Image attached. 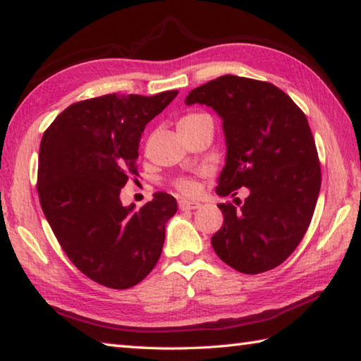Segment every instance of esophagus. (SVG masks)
Listing matches in <instances>:
<instances>
[{
	"label": "esophagus",
	"mask_w": 361,
	"mask_h": 361,
	"mask_svg": "<svg viewBox=\"0 0 361 361\" xmlns=\"http://www.w3.org/2000/svg\"><path fill=\"white\" fill-rule=\"evenodd\" d=\"M181 210H197L200 207V202H195V200H180L178 202Z\"/></svg>",
	"instance_id": "1"
}]
</instances>
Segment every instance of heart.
I'll return each instance as SVG.
<instances>
[{
    "label": "heart",
    "instance_id": "1",
    "mask_svg": "<svg viewBox=\"0 0 361 361\" xmlns=\"http://www.w3.org/2000/svg\"><path fill=\"white\" fill-rule=\"evenodd\" d=\"M200 116H204V114H188V116H185V118L180 119L178 127H183V126H186V124H191L192 121L199 119ZM176 186H178L180 191L185 192V194H192L195 191V183L191 178H181L178 183H176Z\"/></svg>",
    "mask_w": 361,
    "mask_h": 361
}]
</instances>
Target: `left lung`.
I'll list each match as a JSON object with an SVG mask.
<instances>
[{
	"label": "left lung",
	"mask_w": 361,
	"mask_h": 361,
	"mask_svg": "<svg viewBox=\"0 0 361 361\" xmlns=\"http://www.w3.org/2000/svg\"><path fill=\"white\" fill-rule=\"evenodd\" d=\"M186 105H205L223 121L226 164L216 194L248 197L219 204L224 223L212 247L242 274L271 271L302 240L320 192V164L307 118L283 90L226 75L192 89Z\"/></svg>",
	"instance_id": "left-lung-1"
}]
</instances>
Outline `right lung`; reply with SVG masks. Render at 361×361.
Instances as JSON below:
<instances>
[{
    "label": "right lung",
    "instance_id": "right-lung-1",
    "mask_svg": "<svg viewBox=\"0 0 361 361\" xmlns=\"http://www.w3.org/2000/svg\"><path fill=\"white\" fill-rule=\"evenodd\" d=\"M178 90L152 97L109 94L73 103L44 132L38 194L47 223L79 271L108 288L137 285L161 258L166 224L178 205L167 192L135 210L121 189L138 175L146 124Z\"/></svg>",
    "mask_w": 361,
    "mask_h": 361
}]
</instances>
